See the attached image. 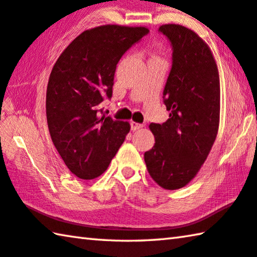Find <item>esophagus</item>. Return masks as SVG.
Returning <instances> with one entry per match:
<instances>
[{
  "label": "esophagus",
  "instance_id": "1",
  "mask_svg": "<svg viewBox=\"0 0 257 257\" xmlns=\"http://www.w3.org/2000/svg\"><path fill=\"white\" fill-rule=\"evenodd\" d=\"M142 127H143L142 124L136 123V121H131V130H132V131H138V130H140Z\"/></svg>",
  "mask_w": 257,
  "mask_h": 257
}]
</instances>
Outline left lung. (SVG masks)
Instances as JSON below:
<instances>
[{"label": "left lung", "mask_w": 257, "mask_h": 257, "mask_svg": "<svg viewBox=\"0 0 257 257\" xmlns=\"http://www.w3.org/2000/svg\"><path fill=\"white\" fill-rule=\"evenodd\" d=\"M173 48L163 98L169 118L150 124L156 143L145 154L152 179L165 190L187 185L199 173L217 137L220 119L218 67L210 48L194 31L164 25Z\"/></svg>", "instance_id": "left-lung-1"}]
</instances>
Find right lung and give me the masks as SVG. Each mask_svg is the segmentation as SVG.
Wrapping results in <instances>:
<instances>
[{
  "mask_svg": "<svg viewBox=\"0 0 257 257\" xmlns=\"http://www.w3.org/2000/svg\"><path fill=\"white\" fill-rule=\"evenodd\" d=\"M149 33L145 27L100 26L79 35L49 75L46 116L54 146L72 174L93 179L105 172L130 132L127 121L105 116L116 65Z\"/></svg>",
  "mask_w": 257,
  "mask_h": 257,
  "instance_id": "right-lung-1",
  "label": "right lung"
}]
</instances>
